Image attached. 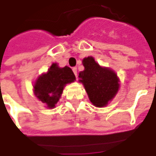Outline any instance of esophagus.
<instances>
[{
  "mask_svg": "<svg viewBox=\"0 0 156 156\" xmlns=\"http://www.w3.org/2000/svg\"><path fill=\"white\" fill-rule=\"evenodd\" d=\"M73 73H74L76 78H78V71H77V67H73Z\"/></svg>",
  "mask_w": 156,
  "mask_h": 156,
  "instance_id": "esophagus-1",
  "label": "esophagus"
}]
</instances>
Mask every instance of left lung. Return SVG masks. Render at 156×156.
<instances>
[{
	"label": "left lung",
	"mask_w": 156,
	"mask_h": 156,
	"mask_svg": "<svg viewBox=\"0 0 156 156\" xmlns=\"http://www.w3.org/2000/svg\"><path fill=\"white\" fill-rule=\"evenodd\" d=\"M84 70L78 74L90 102L96 107H105L114 99L120 88V79L114 71L101 67L93 56L83 59Z\"/></svg>",
	"instance_id": "left-lung-1"
}]
</instances>
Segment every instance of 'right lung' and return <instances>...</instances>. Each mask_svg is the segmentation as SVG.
<instances>
[{"label": "right lung", "instance_id": "add662e5", "mask_svg": "<svg viewBox=\"0 0 156 156\" xmlns=\"http://www.w3.org/2000/svg\"><path fill=\"white\" fill-rule=\"evenodd\" d=\"M75 80V75L70 67H60L57 63H52L47 72L40 74L34 81V94L45 107L53 109L59 101L65 86Z\"/></svg>", "mask_w": 156, "mask_h": 156}]
</instances>
